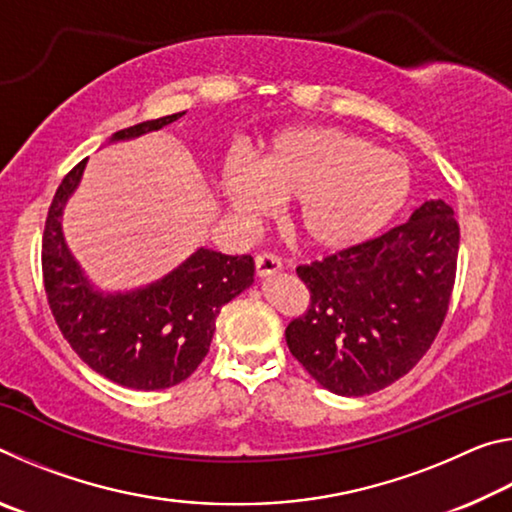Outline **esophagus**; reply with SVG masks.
<instances>
[{
	"label": "esophagus",
	"instance_id": "1",
	"mask_svg": "<svg viewBox=\"0 0 512 512\" xmlns=\"http://www.w3.org/2000/svg\"><path fill=\"white\" fill-rule=\"evenodd\" d=\"M255 271L259 277H271L275 273L282 271V262L280 257L273 255V253H262L255 257Z\"/></svg>",
	"mask_w": 512,
	"mask_h": 512
}]
</instances>
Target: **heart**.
<instances>
[{
    "mask_svg": "<svg viewBox=\"0 0 512 512\" xmlns=\"http://www.w3.org/2000/svg\"><path fill=\"white\" fill-rule=\"evenodd\" d=\"M228 203L257 219L273 198L293 201L291 230L316 250H343L384 228L411 192L409 164L368 137L336 126L277 133L257 169L230 160L221 178Z\"/></svg>",
    "mask_w": 512,
    "mask_h": 512,
    "instance_id": "obj_1",
    "label": "heart"
}]
</instances>
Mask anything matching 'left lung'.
Masks as SVG:
<instances>
[{
	"label": "left lung",
	"mask_w": 512,
	"mask_h": 512,
	"mask_svg": "<svg viewBox=\"0 0 512 512\" xmlns=\"http://www.w3.org/2000/svg\"><path fill=\"white\" fill-rule=\"evenodd\" d=\"M458 239L452 207L427 201L384 235L298 266L309 305L284 332L293 357L320 386L345 397L404 377L443 327Z\"/></svg>",
	"instance_id": "8db88e82"
}]
</instances>
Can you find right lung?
Here are the masks:
<instances>
[{"instance_id":"1","label":"right lung","mask_w":512,"mask_h":512,"mask_svg":"<svg viewBox=\"0 0 512 512\" xmlns=\"http://www.w3.org/2000/svg\"><path fill=\"white\" fill-rule=\"evenodd\" d=\"M183 115L142 121L117 131L112 142L158 131ZM83 169L85 160L58 185L42 232V280L51 314L72 350L99 375L137 391L176 386L205 359L221 307L253 284V257L198 248L151 287L101 296L85 280L60 230L63 207Z\"/></svg>"}]
</instances>
